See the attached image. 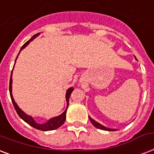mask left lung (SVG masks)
<instances>
[{
    "label": "left lung",
    "instance_id": "left-lung-1",
    "mask_svg": "<svg viewBox=\"0 0 154 154\" xmlns=\"http://www.w3.org/2000/svg\"><path fill=\"white\" fill-rule=\"evenodd\" d=\"M135 58H136V57H135ZM89 119H90V122L92 123L93 125L95 127V128H97L101 129V130H104V131H115V129H111V128H106V127H104L103 125H102V124H100L99 123H98V122H96L94 119H93L91 117H90V116H89Z\"/></svg>",
    "mask_w": 154,
    "mask_h": 154
}]
</instances>
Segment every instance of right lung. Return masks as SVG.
Segmentation results:
<instances>
[{"label": "right lung", "instance_id": "1", "mask_svg": "<svg viewBox=\"0 0 154 154\" xmlns=\"http://www.w3.org/2000/svg\"><path fill=\"white\" fill-rule=\"evenodd\" d=\"M39 34H40V33H38V34H36V35H34L33 37H31L30 39H29V40H28L27 42L24 44V45L22 46V48H21V50H20V51H22V49L25 48L30 43V41H32L34 38H36L37 36H38ZM18 55H19V53H18ZM18 55H17V56H18ZM17 58H16V60H17ZM15 62H16V60H15ZM13 69H14V68H13ZM12 73H13V70H12L11 77H10V80H9V94H10V97H11L12 103H13V104H14V106L15 110H16V111H17V115L20 116V118H21L22 119H23L26 123H27L29 125L32 126L33 128H35L36 129H38V130H41V131H51V130H55V129L58 128H60V127L61 126L62 124L64 123V121H65V119H66V112H67V108H68V106H69V97H70V94H71L72 91H73V88L71 87L67 90L66 96H65V98H66V102H67L66 110H65V111H64L61 115H60V116L51 118V119H49L48 121L46 122L45 124H38V123H36V122L35 121V119H33L32 116H28V115H26L24 111H22V110L18 107V106L17 105V103H15L14 99V98H13V94H12V82H13V79H12Z\"/></svg>", "mask_w": 154, "mask_h": 154}]
</instances>
